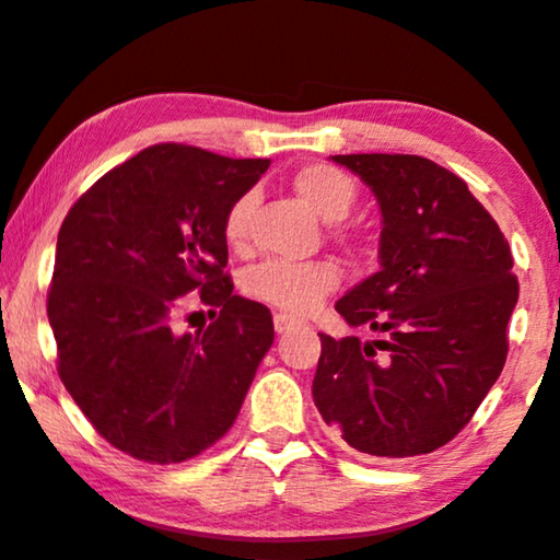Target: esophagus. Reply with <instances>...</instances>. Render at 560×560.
Masks as SVG:
<instances>
[{
    "label": "esophagus",
    "mask_w": 560,
    "mask_h": 560,
    "mask_svg": "<svg viewBox=\"0 0 560 560\" xmlns=\"http://www.w3.org/2000/svg\"><path fill=\"white\" fill-rule=\"evenodd\" d=\"M294 325H300V319L287 315V312H276V315H273V327H276V332H279V335L292 330Z\"/></svg>",
    "instance_id": "obj_1"
}]
</instances>
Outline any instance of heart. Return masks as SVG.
Listing matches in <instances>:
<instances>
[{"label":"heart","instance_id":"obj_1","mask_svg":"<svg viewBox=\"0 0 560 560\" xmlns=\"http://www.w3.org/2000/svg\"><path fill=\"white\" fill-rule=\"evenodd\" d=\"M294 191L310 207L312 212L323 220H342L355 205L358 186L342 168L330 163H310L302 166L292 176ZM253 194H243L230 205L222 222V235L230 248L243 250L250 237V214H253ZM340 284V268L332 260H307V264H294V260H266L253 268L245 279V289L256 300L273 304V307L304 315L315 310L327 294L335 292Z\"/></svg>","mask_w":560,"mask_h":560}]
</instances>
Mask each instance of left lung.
Here are the masks:
<instances>
[{"instance_id":"8db88e82","label":"left lung","mask_w":560,"mask_h":560,"mask_svg":"<svg viewBox=\"0 0 560 560\" xmlns=\"http://www.w3.org/2000/svg\"><path fill=\"white\" fill-rule=\"evenodd\" d=\"M332 161L371 186L384 218L382 268L335 310L382 338L319 332L312 397L350 448L422 456L466 428L502 374L520 294L510 243L464 178L430 159L353 153Z\"/></svg>"}]
</instances>
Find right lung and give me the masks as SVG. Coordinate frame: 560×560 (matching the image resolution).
Wrapping results in <instances>:
<instances>
[{
  "instance_id": "1",
  "label": "right lung",
  "mask_w": 560,
  "mask_h": 560,
  "mask_svg": "<svg viewBox=\"0 0 560 560\" xmlns=\"http://www.w3.org/2000/svg\"><path fill=\"white\" fill-rule=\"evenodd\" d=\"M268 159L151 145L107 171L66 214L48 319L58 376L104 441L182 464L233 428L273 342L264 304L233 294L222 222ZM186 293L213 323L178 334Z\"/></svg>"
}]
</instances>
